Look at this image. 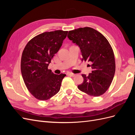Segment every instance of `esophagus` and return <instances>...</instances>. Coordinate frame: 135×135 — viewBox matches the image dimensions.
Here are the masks:
<instances>
[{
	"mask_svg": "<svg viewBox=\"0 0 135 135\" xmlns=\"http://www.w3.org/2000/svg\"><path fill=\"white\" fill-rule=\"evenodd\" d=\"M67 75L71 76H75V74H73L72 73H67Z\"/></svg>",
	"mask_w": 135,
	"mask_h": 135,
	"instance_id": "esophagus-1",
	"label": "esophagus"
}]
</instances>
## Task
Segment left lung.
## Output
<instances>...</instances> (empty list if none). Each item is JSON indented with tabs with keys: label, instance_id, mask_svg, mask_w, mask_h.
I'll return each mask as SVG.
<instances>
[{
	"label": "left lung",
	"instance_id": "left-lung-1",
	"mask_svg": "<svg viewBox=\"0 0 135 135\" xmlns=\"http://www.w3.org/2000/svg\"><path fill=\"white\" fill-rule=\"evenodd\" d=\"M68 37L79 47L82 61L91 64L92 72L88 76L81 75L83 82L78 88L92 96L103 95L111 84L115 71L114 52L108 40L100 32L89 27L69 31Z\"/></svg>",
	"mask_w": 135,
	"mask_h": 135
}]
</instances>
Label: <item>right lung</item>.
Wrapping results in <instances>:
<instances>
[{
  "label": "right lung",
  "mask_w": 135,
  "mask_h": 135,
  "mask_svg": "<svg viewBox=\"0 0 135 135\" xmlns=\"http://www.w3.org/2000/svg\"><path fill=\"white\" fill-rule=\"evenodd\" d=\"M68 32L63 30L43 32L31 39L24 48L21 74L27 89L36 99L47 100L60 91L66 74H55L48 66Z\"/></svg>",
  "instance_id": "right-lung-1"
}]
</instances>
